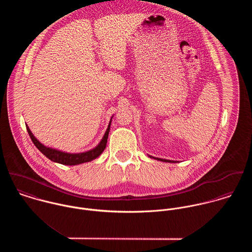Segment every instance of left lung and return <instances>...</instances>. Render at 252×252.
I'll list each match as a JSON object with an SVG mask.
<instances>
[{
  "mask_svg": "<svg viewBox=\"0 0 252 252\" xmlns=\"http://www.w3.org/2000/svg\"><path fill=\"white\" fill-rule=\"evenodd\" d=\"M150 158H153V159H156V160H159V161H163V162H172V163H175V161H172V160H167V159H161V158H156V157H153V156H150L148 155Z\"/></svg>",
  "mask_w": 252,
  "mask_h": 252,
  "instance_id": "8db88e82",
  "label": "left lung"
}]
</instances>
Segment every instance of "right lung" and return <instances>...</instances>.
Wrapping results in <instances>:
<instances>
[{"mask_svg": "<svg viewBox=\"0 0 252 252\" xmlns=\"http://www.w3.org/2000/svg\"><path fill=\"white\" fill-rule=\"evenodd\" d=\"M112 117H111V119H112ZM111 119L109 121L108 129H107L103 139L101 140L99 144L96 147H94V148H92L88 151H84V152H80V153H69V152L61 151V150H58V149H55V148H52V147L45 146L44 144L39 143L36 140V137L33 135L31 130L29 129L28 125H26V128H27L28 134H29L32 142L34 143L36 148L44 156H46L48 159H50L51 161H53L55 163H59V164H62V165H67V166H74V165L90 162V161L98 158L102 154V152L106 148L107 142H108V133H109V127H110Z\"/></svg>", "mask_w": 252, "mask_h": 252, "instance_id": "right-lung-1", "label": "right lung"}]
</instances>
